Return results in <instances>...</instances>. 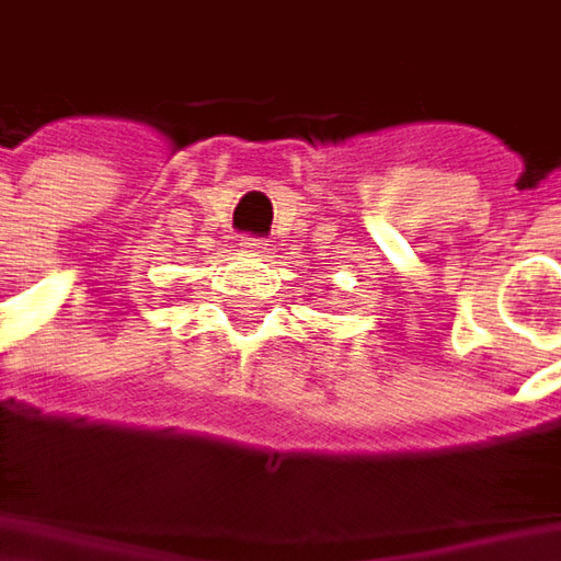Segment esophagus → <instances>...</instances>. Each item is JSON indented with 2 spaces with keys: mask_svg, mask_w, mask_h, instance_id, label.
<instances>
[{
  "mask_svg": "<svg viewBox=\"0 0 561 561\" xmlns=\"http://www.w3.org/2000/svg\"><path fill=\"white\" fill-rule=\"evenodd\" d=\"M240 250L250 255L265 253V240L262 237H240Z\"/></svg>",
  "mask_w": 561,
  "mask_h": 561,
  "instance_id": "1",
  "label": "esophagus"
}]
</instances>
